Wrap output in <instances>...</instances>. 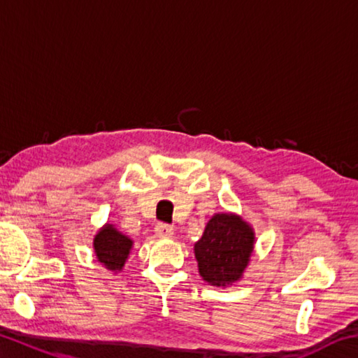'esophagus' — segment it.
Returning <instances> with one entry per match:
<instances>
[{"label":"esophagus","instance_id":"esophagus-1","mask_svg":"<svg viewBox=\"0 0 358 358\" xmlns=\"http://www.w3.org/2000/svg\"><path fill=\"white\" fill-rule=\"evenodd\" d=\"M155 234L157 238H171L173 235V227L167 226V224H157L155 227Z\"/></svg>","mask_w":358,"mask_h":358}]
</instances>
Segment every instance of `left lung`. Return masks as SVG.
<instances>
[{"label": "left lung", "instance_id": "obj_1", "mask_svg": "<svg viewBox=\"0 0 358 358\" xmlns=\"http://www.w3.org/2000/svg\"><path fill=\"white\" fill-rule=\"evenodd\" d=\"M256 234L237 213H215L194 245L199 275L215 287H230L243 278L251 262Z\"/></svg>", "mask_w": 358, "mask_h": 358}]
</instances>
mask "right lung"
I'll use <instances>...</instances> for the list:
<instances>
[{"instance_id": "obj_1", "label": "right lung", "mask_w": 358, "mask_h": 358, "mask_svg": "<svg viewBox=\"0 0 358 358\" xmlns=\"http://www.w3.org/2000/svg\"><path fill=\"white\" fill-rule=\"evenodd\" d=\"M132 246H134V241L128 235L121 234L110 222H106L93 238L96 260L113 273L123 270Z\"/></svg>"}]
</instances>
